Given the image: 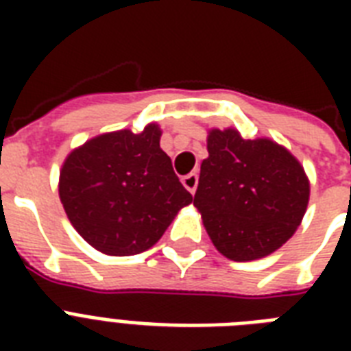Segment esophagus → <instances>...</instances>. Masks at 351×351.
I'll list each match as a JSON object with an SVG mask.
<instances>
[{
    "mask_svg": "<svg viewBox=\"0 0 351 351\" xmlns=\"http://www.w3.org/2000/svg\"><path fill=\"white\" fill-rule=\"evenodd\" d=\"M182 184H184V187H186L187 191L193 195V193L197 191L198 175H197V173H189V175H186L184 178H182Z\"/></svg>",
    "mask_w": 351,
    "mask_h": 351,
    "instance_id": "1",
    "label": "esophagus"
}]
</instances>
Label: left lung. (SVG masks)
Instances as JSON below:
<instances>
[{
  "label": "left lung",
  "instance_id": "1",
  "mask_svg": "<svg viewBox=\"0 0 351 351\" xmlns=\"http://www.w3.org/2000/svg\"><path fill=\"white\" fill-rule=\"evenodd\" d=\"M193 206L224 256L255 261L278 250L299 228L310 182L288 149L244 140L237 129H211Z\"/></svg>",
  "mask_w": 351,
  "mask_h": 351
}]
</instances>
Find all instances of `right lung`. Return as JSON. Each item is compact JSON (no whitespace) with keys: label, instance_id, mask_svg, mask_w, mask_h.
Wrapping results in <instances>:
<instances>
[{"label":"right lung","instance_id":"obj_1","mask_svg":"<svg viewBox=\"0 0 351 351\" xmlns=\"http://www.w3.org/2000/svg\"><path fill=\"white\" fill-rule=\"evenodd\" d=\"M160 136L156 123L138 134H100L74 149L60 171V200L71 224L106 255L149 250L191 204Z\"/></svg>","mask_w":351,"mask_h":351}]
</instances>
